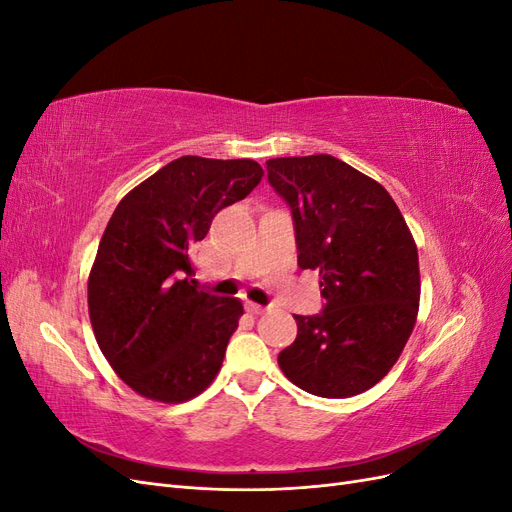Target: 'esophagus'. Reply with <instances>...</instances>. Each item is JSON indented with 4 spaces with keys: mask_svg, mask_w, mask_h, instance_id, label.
I'll return each mask as SVG.
<instances>
[{
    "mask_svg": "<svg viewBox=\"0 0 512 512\" xmlns=\"http://www.w3.org/2000/svg\"><path fill=\"white\" fill-rule=\"evenodd\" d=\"M245 309L250 314H262V312H265V307L258 305V303H252V301H245Z\"/></svg>",
    "mask_w": 512,
    "mask_h": 512,
    "instance_id": "1",
    "label": "esophagus"
}]
</instances>
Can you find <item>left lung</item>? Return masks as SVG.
<instances>
[{
    "label": "left lung",
    "instance_id": "1",
    "mask_svg": "<svg viewBox=\"0 0 512 512\" xmlns=\"http://www.w3.org/2000/svg\"><path fill=\"white\" fill-rule=\"evenodd\" d=\"M290 211L299 267L320 273L324 309L294 316L297 339L277 356L299 389L359 395L397 363L421 299L418 252L391 194L327 153L267 162Z\"/></svg>",
    "mask_w": 512,
    "mask_h": 512
}]
</instances>
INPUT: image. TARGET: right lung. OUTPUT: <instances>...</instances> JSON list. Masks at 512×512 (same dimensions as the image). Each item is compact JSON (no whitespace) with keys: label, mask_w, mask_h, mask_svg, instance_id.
<instances>
[{"label":"right lung","mask_w":512,"mask_h":512,"mask_svg":"<svg viewBox=\"0 0 512 512\" xmlns=\"http://www.w3.org/2000/svg\"><path fill=\"white\" fill-rule=\"evenodd\" d=\"M262 175L254 160L183 156L123 196L108 220L89 273V320L138 395L181 404L218 376L243 305L194 286L190 250Z\"/></svg>","instance_id":"obj_1"}]
</instances>
